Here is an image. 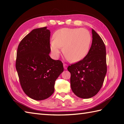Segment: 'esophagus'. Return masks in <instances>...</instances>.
Returning <instances> with one entry per match:
<instances>
[{
    "label": "esophagus",
    "mask_w": 124,
    "mask_h": 124,
    "mask_svg": "<svg viewBox=\"0 0 124 124\" xmlns=\"http://www.w3.org/2000/svg\"><path fill=\"white\" fill-rule=\"evenodd\" d=\"M63 67H64V69H67L68 65L67 64H63Z\"/></svg>",
    "instance_id": "obj_1"
}]
</instances>
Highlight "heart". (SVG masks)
Returning a JSON list of instances; mask_svg holds the SVG:
<instances>
[{"label": "heart", "mask_w": 124, "mask_h": 124, "mask_svg": "<svg viewBox=\"0 0 124 124\" xmlns=\"http://www.w3.org/2000/svg\"><path fill=\"white\" fill-rule=\"evenodd\" d=\"M54 40L51 42V50L55 57L59 56L63 47L67 59L72 62L83 60L88 54L92 37L85 29L64 28L57 30L54 35Z\"/></svg>", "instance_id": "heart-1"}]
</instances>
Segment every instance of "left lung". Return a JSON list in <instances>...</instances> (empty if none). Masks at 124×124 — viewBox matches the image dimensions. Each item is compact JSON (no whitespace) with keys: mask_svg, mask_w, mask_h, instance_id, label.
<instances>
[{"mask_svg":"<svg viewBox=\"0 0 124 124\" xmlns=\"http://www.w3.org/2000/svg\"><path fill=\"white\" fill-rule=\"evenodd\" d=\"M92 32L93 39L88 54L82 60L68 67L72 91L82 99L91 98L98 93L107 71L104 43L93 29Z\"/></svg>","mask_w":124,"mask_h":124,"instance_id":"1","label":"left lung"}]
</instances>
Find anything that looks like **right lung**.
Returning <instances> with one entry per match:
<instances>
[{
	"label": "right lung",
	"instance_id": "1",
	"mask_svg": "<svg viewBox=\"0 0 124 124\" xmlns=\"http://www.w3.org/2000/svg\"><path fill=\"white\" fill-rule=\"evenodd\" d=\"M50 35L47 27L35 29L17 48L16 69L21 86L27 95L37 101L52 95L55 80L64 70L62 62L49 55Z\"/></svg>",
	"mask_w": 124,
	"mask_h": 124
}]
</instances>
